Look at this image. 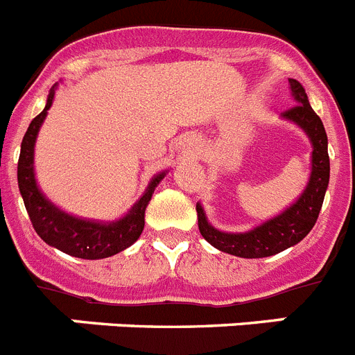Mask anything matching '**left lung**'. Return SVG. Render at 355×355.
Masks as SVG:
<instances>
[{"label": "left lung", "instance_id": "obj_1", "mask_svg": "<svg viewBox=\"0 0 355 355\" xmlns=\"http://www.w3.org/2000/svg\"><path fill=\"white\" fill-rule=\"evenodd\" d=\"M291 92L295 96L297 105L283 112V117L288 121L297 122L307 133L313 144V168L311 178L300 199L291 208L277 215L272 220L265 222L259 227L252 229L249 233H222L208 224L206 215L197 205V216H199V231L215 249L222 252L240 256V258H266L274 256L288 247L299 243L302 238L316 224L318 213L324 205L325 190L329 184V153H327V133L324 122L315 110L309 105L307 94L302 85L297 80H290Z\"/></svg>", "mask_w": 355, "mask_h": 355}]
</instances>
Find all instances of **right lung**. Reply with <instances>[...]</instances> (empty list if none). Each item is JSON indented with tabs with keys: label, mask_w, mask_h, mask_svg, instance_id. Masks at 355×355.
Wrapping results in <instances>:
<instances>
[{
	"label": "right lung",
	"mask_w": 355,
	"mask_h": 355,
	"mask_svg": "<svg viewBox=\"0 0 355 355\" xmlns=\"http://www.w3.org/2000/svg\"><path fill=\"white\" fill-rule=\"evenodd\" d=\"M55 89L48 96L46 108L30 122L26 133L21 142V155L17 162V183L24 206L30 215L33 229L37 231L48 245L56 247L62 252L81 259H103L110 258L121 250L128 249L131 243L139 240L144 231V215L149 205L150 196L163 180L165 172L158 174L150 181L140 200L131 208L124 218L114 224H97V222L80 220L53 206L46 197L40 193L33 174V146H35L37 133L46 119L49 106L53 103Z\"/></svg>",
	"instance_id": "right-lung-1"
}]
</instances>
